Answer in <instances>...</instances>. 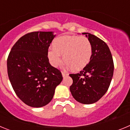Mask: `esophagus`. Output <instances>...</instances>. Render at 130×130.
Instances as JSON below:
<instances>
[{
  "mask_svg": "<svg viewBox=\"0 0 130 130\" xmlns=\"http://www.w3.org/2000/svg\"><path fill=\"white\" fill-rule=\"evenodd\" d=\"M62 76L63 77H65V76H66V75H68V73H66V72H62Z\"/></svg>",
  "mask_w": 130,
  "mask_h": 130,
  "instance_id": "obj_1",
  "label": "esophagus"
}]
</instances>
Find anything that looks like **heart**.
<instances>
[{
  "mask_svg": "<svg viewBox=\"0 0 130 130\" xmlns=\"http://www.w3.org/2000/svg\"><path fill=\"white\" fill-rule=\"evenodd\" d=\"M63 60L73 71L77 72L85 68L90 62L92 55V47L87 38L78 36H64L55 39L53 49L48 51L51 64L58 67Z\"/></svg>",
  "mask_w": 130,
  "mask_h": 130,
  "instance_id": "1",
  "label": "heart"
}]
</instances>
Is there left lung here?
<instances>
[{
	"mask_svg": "<svg viewBox=\"0 0 130 130\" xmlns=\"http://www.w3.org/2000/svg\"><path fill=\"white\" fill-rule=\"evenodd\" d=\"M90 41L92 55L90 62L77 73H71L73 83L70 87L75 100L83 104L98 102L109 87L114 63L110 49L105 42L90 33L84 32Z\"/></svg>",
	"mask_w": 130,
	"mask_h": 130,
	"instance_id": "8db88e82",
	"label": "left lung"
}]
</instances>
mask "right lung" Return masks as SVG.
Instances as JSON below:
<instances>
[{"mask_svg": "<svg viewBox=\"0 0 130 130\" xmlns=\"http://www.w3.org/2000/svg\"><path fill=\"white\" fill-rule=\"evenodd\" d=\"M55 36L52 32L27 33L13 45L7 58L12 88L28 106L41 107L49 104L62 80L60 71L51 66L47 57Z\"/></svg>", "mask_w": 130, "mask_h": 130, "instance_id": "1", "label": "right lung"}]
</instances>
